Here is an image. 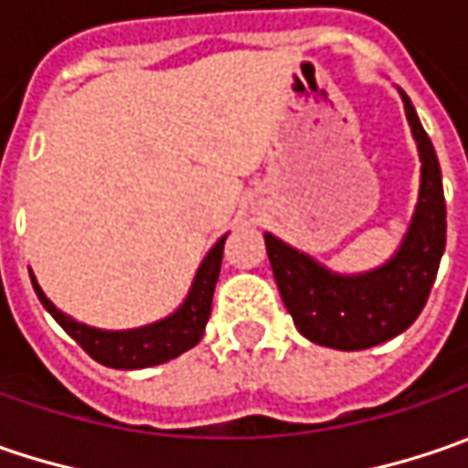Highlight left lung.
Listing matches in <instances>:
<instances>
[{
    "label": "left lung",
    "mask_w": 468,
    "mask_h": 468,
    "mask_svg": "<svg viewBox=\"0 0 468 468\" xmlns=\"http://www.w3.org/2000/svg\"><path fill=\"white\" fill-rule=\"evenodd\" d=\"M421 159L419 201L409 233L382 267L337 274L309 254L264 233L267 256L282 303L312 343L361 351L400 335L421 314L445 251V196L435 146L419 122L411 99L400 91Z\"/></svg>",
    "instance_id": "1"
}]
</instances>
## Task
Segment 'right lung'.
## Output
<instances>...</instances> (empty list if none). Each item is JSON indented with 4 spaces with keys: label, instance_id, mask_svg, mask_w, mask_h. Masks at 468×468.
Segmentation results:
<instances>
[{
    "label": "right lung",
    "instance_id": "obj_1",
    "mask_svg": "<svg viewBox=\"0 0 468 468\" xmlns=\"http://www.w3.org/2000/svg\"><path fill=\"white\" fill-rule=\"evenodd\" d=\"M225 238L222 235L214 249L201 261L198 272L194 277V285L186 295V301L180 303V309L170 316L146 324V327H135V330H96L83 322H75L72 316L62 314L49 298L44 295L41 285L36 282L31 272L33 291L38 295V301L44 303V309L49 312L59 327L68 335L91 356L93 361L112 367V369H146L165 364L175 356L186 354L188 348H194L196 343L204 335L207 319L212 314V295L219 267H222V249H225Z\"/></svg>",
    "mask_w": 468,
    "mask_h": 468
}]
</instances>
